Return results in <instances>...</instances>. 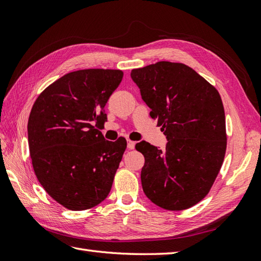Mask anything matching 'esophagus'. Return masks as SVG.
<instances>
[{
  "label": "esophagus",
  "mask_w": 261,
  "mask_h": 261,
  "mask_svg": "<svg viewBox=\"0 0 261 261\" xmlns=\"http://www.w3.org/2000/svg\"><path fill=\"white\" fill-rule=\"evenodd\" d=\"M136 146V142L132 141V140H127V148L129 149H135Z\"/></svg>",
  "instance_id": "esophagus-1"
}]
</instances>
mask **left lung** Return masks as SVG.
Returning <instances> with one entry per match:
<instances>
[{
  "mask_svg": "<svg viewBox=\"0 0 261 261\" xmlns=\"http://www.w3.org/2000/svg\"><path fill=\"white\" fill-rule=\"evenodd\" d=\"M131 79L168 140L164 150L146 141L136 145L145 157L142 190L159 207L190 208L207 195L223 164L222 99L213 85L180 63L132 69Z\"/></svg>",
  "mask_w": 261,
  "mask_h": 261,
  "instance_id": "1",
  "label": "left lung"
}]
</instances>
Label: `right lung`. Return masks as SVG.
Wrapping results in <instances>:
<instances>
[{"mask_svg":"<svg viewBox=\"0 0 261 261\" xmlns=\"http://www.w3.org/2000/svg\"><path fill=\"white\" fill-rule=\"evenodd\" d=\"M123 79L119 69L71 71L36 99L28 121L33 170L45 191L71 211L96 206L111 191L126 148L95 129L107 121L105 104Z\"/></svg>","mask_w":261,"mask_h":261,"instance_id":"1","label":"right lung"}]
</instances>
